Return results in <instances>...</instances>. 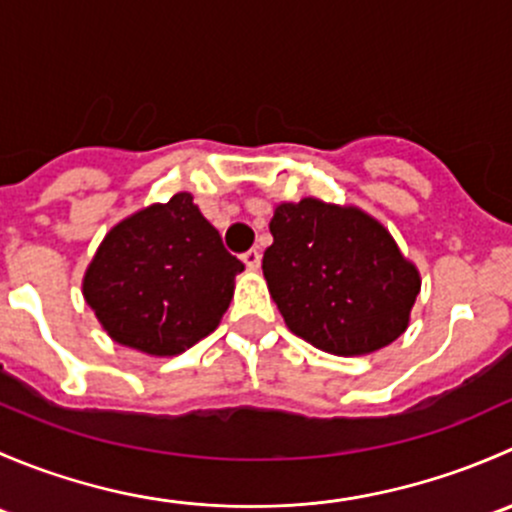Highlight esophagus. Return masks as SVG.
<instances>
[{"mask_svg":"<svg viewBox=\"0 0 512 512\" xmlns=\"http://www.w3.org/2000/svg\"><path fill=\"white\" fill-rule=\"evenodd\" d=\"M242 260H245V265L250 267V270H257V267H260V260H262V255L257 250H247L245 255H242Z\"/></svg>","mask_w":512,"mask_h":512,"instance_id":"34e87169","label":"esophagus"}]
</instances>
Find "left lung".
Wrapping results in <instances>:
<instances>
[{"label":"left lung","mask_w":512,"mask_h":512,"mask_svg":"<svg viewBox=\"0 0 512 512\" xmlns=\"http://www.w3.org/2000/svg\"><path fill=\"white\" fill-rule=\"evenodd\" d=\"M270 232L262 272L297 337L354 356L404 334L421 280L374 218L304 198L280 205Z\"/></svg>","instance_id":"8db88e82"}]
</instances>
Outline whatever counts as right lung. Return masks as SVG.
<instances>
[{"instance_id":"add662e5","label":"right lung","mask_w":512,"mask_h":512,"mask_svg":"<svg viewBox=\"0 0 512 512\" xmlns=\"http://www.w3.org/2000/svg\"><path fill=\"white\" fill-rule=\"evenodd\" d=\"M242 270L193 198L178 193L108 232L84 297L118 344L173 356L218 327Z\"/></svg>"}]
</instances>
